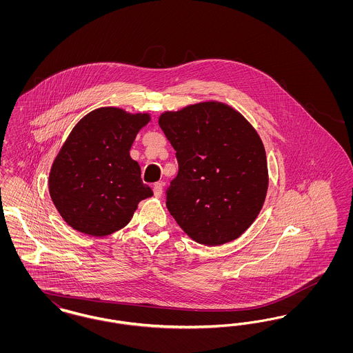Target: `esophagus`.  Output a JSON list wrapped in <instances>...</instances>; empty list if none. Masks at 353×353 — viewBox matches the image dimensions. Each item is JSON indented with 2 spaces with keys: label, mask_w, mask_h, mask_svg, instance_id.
Segmentation results:
<instances>
[{
  "label": "esophagus",
  "mask_w": 353,
  "mask_h": 353,
  "mask_svg": "<svg viewBox=\"0 0 353 353\" xmlns=\"http://www.w3.org/2000/svg\"><path fill=\"white\" fill-rule=\"evenodd\" d=\"M153 194H154L156 199L161 197V194H163V183H156V184L153 185Z\"/></svg>",
  "instance_id": "esophagus-1"
}]
</instances>
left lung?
Here are the masks:
<instances>
[{
  "label": "left lung",
  "mask_w": 353,
  "mask_h": 353,
  "mask_svg": "<svg viewBox=\"0 0 353 353\" xmlns=\"http://www.w3.org/2000/svg\"><path fill=\"white\" fill-rule=\"evenodd\" d=\"M159 125L176 151L179 173L167 208L193 241L219 246L243 234L269 188L263 143L233 107L201 101L165 111Z\"/></svg>",
  "instance_id": "left-lung-1"
}]
</instances>
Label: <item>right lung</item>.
Listing matches in <instances>:
<instances>
[{"label": "right lung", "mask_w": 353, "mask_h": 353, "mask_svg": "<svg viewBox=\"0 0 353 353\" xmlns=\"http://www.w3.org/2000/svg\"><path fill=\"white\" fill-rule=\"evenodd\" d=\"M150 120V114L101 107L72 128L49 174L51 200L72 229L91 236L112 234L153 194L130 156L136 134Z\"/></svg>", "instance_id": "add662e5"}]
</instances>
